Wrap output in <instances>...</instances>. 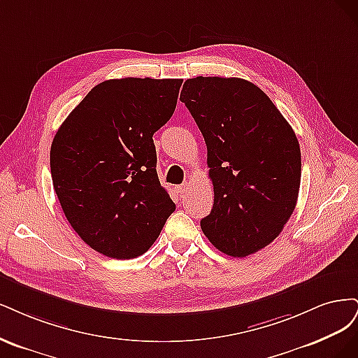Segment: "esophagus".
Listing matches in <instances>:
<instances>
[{
    "instance_id": "1",
    "label": "esophagus",
    "mask_w": 358,
    "mask_h": 358,
    "mask_svg": "<svg viewBox=\"0 0 358 358\" xmlns=\"http://www.w3.org/2000/svg\"><path fill=\"white\" fill-rule=\"evenodd\" d=\"M177 190H178V193H180V194L187 193V192L190 190V182H184V184H181V186H178V187H177Z\"/></svg>"
}]
</instances>
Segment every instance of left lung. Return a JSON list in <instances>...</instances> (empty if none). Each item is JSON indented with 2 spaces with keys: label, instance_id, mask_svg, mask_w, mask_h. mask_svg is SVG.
<instances>
[{
  "label": "left lung",
  "instance_id": "obj_1",
  "mask_svg": "<svg viewBox=\"0 0 358 358\" xmlns=\"http://www.w3.org/2000/svg\"><path fill=\"white\" fill-rule=\"evenodd\" d=\"M180 99L208 150L214 203L202 232L224 255L250 256L281 234L296 208L302 171L296 134L244 78H189Z\"/></svg>",
  "mask_w": 358,
  "mask_h": 358
}]
</instances>
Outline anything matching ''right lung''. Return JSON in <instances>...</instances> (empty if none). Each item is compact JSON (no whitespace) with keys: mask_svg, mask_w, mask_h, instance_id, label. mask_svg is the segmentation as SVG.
<instances>
[{"mask_svg":"<svg viewBox=\"0 0 358 358\" xmlns=\"http://www.w3.org/2000/svg\"><path fill=\"white\" fill-rule=\"evenodd\" d=\"M180 78H116L92 89L57 129L53 189L76 234L101 255L134 259L176 203L160 186L153 135L174 114Z\"/></svg>","mask_w":358,"mask_h":358,"instance_id":"1","label":"right lung"}]
</instances>
